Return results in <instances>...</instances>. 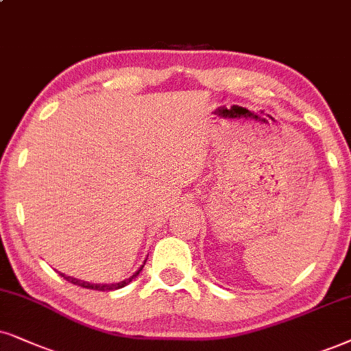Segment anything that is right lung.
I'll return each instance as SVG.
<instances>
[{
  "instance_id": "right-lung-1",
  "label": "right lung",
  "mask_w": 351,
  "mask_h": 351,
  "mask_svg": "<svg viewBox=\"0 0 351 351\" xmlns=\"http://www.w3.org/2000/svg\"><path fill=\"white\" fill-rule=\"evenodd\" d=\"M145 264V263H144ZM143 267L144 265H141V269L137 270V272L132 275V277H130V278H126V280H123V282H119V283H112V285H97V283H88V282H82V280H77V278H73V277H66L64 274H60L61 277H64L66 280L68 282H71V283H74V285H79V287H82V288H87V290H99V291H112V290H118V288H123V287H126L128 283L130 282H132V278H136L137 275H139V272L141 270H143Z\"/></svg>"
}]
</instances>
